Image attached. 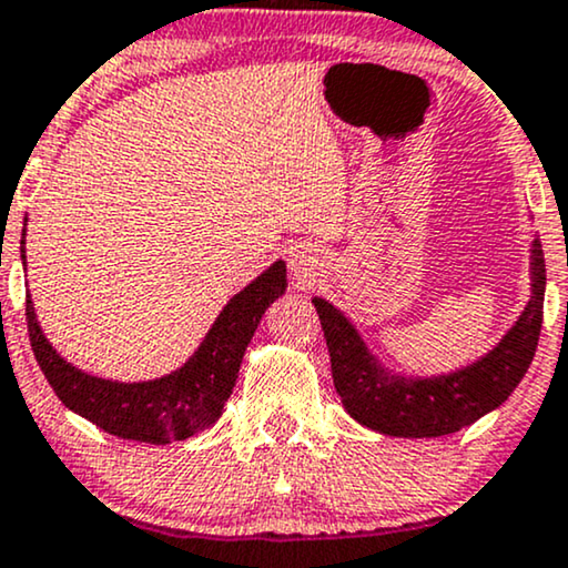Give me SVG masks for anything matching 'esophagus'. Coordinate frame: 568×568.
<instances>
[{
  "instance_id": "34e87169",
  "label": "esophagus",
  "mask_w": 568,
  "mask_h": 568,
  "mask_svg": "<svg viewBox=\"0 0 568 568\" xmlns=\"http://www.w3.org/2000/svg\"><path fill=\"white\" fill-rule=\"evenodd\" d=\"M290 271H292V278L300 286H311L321 271L318 250L305 245V242H302V245H294L290 250Z\"/></svg>"
}]
</instances>
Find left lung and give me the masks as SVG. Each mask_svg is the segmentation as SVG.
<instances>
[{
	"mask_svg": "<svg viewBox=\"0 0 568 568\" xmlns=\"http://www.w3.org/2000/svg\"><path fill=\"white\" fill-rule=\"evenodd\" d=\"M529 290L527 307L496 347L475 363L438 375H407L386 367L334 302L313 297L344 409L365 428L396 438L448 436L498 409L525 378L540 338L545 257L537 237L529 245Z\"/></svg>",
	"mask_w": 568,
	"mask_h": 568,
	"instance_id": "1",
	"label": "left lung"
}]
</instances>
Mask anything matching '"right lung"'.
I'll return each mask as SVG.
<instances>
[{
    "label": "right lung",
    "instance_id": "1",
    "mask_svg": "<svg viewBox=\"0 0 568 568\" xmlns=\"http://www.w3.org/2000/svg\"><path fill=\"white\" fill-rule=\"evenodd\" d=\"M20 257L26 261V230ZM284 292L286 263L276 261L226 302L185 365L132 383L99 378L59 355L43 336L31 294H26V318L36 363L64 407L116 438L164 446L209 430L221 417L257 323Z\"/></svg>",
    "mask_w": 568,
    "mask_h": 568
}]
</instances>
